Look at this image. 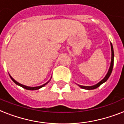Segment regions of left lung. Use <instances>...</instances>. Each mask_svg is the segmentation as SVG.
<instances>
[{
  "label": "left lung",
  "mask_w": 124,
  "mask_h": 124,
  "mask_svg": "<svg viewBox=\"0 0 124 124\" xmlns=\"http://www.w3.org/2000/svg\"><path fill=\"white\" fill-rule=\"evenodd\" d=\"M111 65L109 68V70L108 73H107L106 76H105V78L102 80L101 81H100L99 83H98L97 84H96L95 85H93V86H81V85H79V87H81V88L85 89V90H93V89H95L97 88H98L99 86H100L102 84H103L104 83H105L106 81L108 79V78H109L111 72H112L113 70V62H114V51H113V47L112 43H111Z\"/></svg>",
  "instance_id": "left-lung-1"
}]
</instances>
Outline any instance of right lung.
<instances>
[{
  "mask_svg": "<svg viewBox=\"0 0 124 124\" xmlns=\"http://www.w3.org/2000/svg\"><path fill=\"white\" fill-rule=\"evenodd\" d=\"M9 76H10L11 79H12V81H13L14 83H15L16 85H18V86H20L22 87L23 88L26 89V90H38V89L41 88H42V87H43V86H45V85H46V84H47V83H48V82H49V81H48L47 83H45V84H44V85H41V86H36V87H29V86H25V85H22V84H20V83H18L17 81H16L15 80V79H13V78H12V77L10 76V75H9Z\"/></svg>",
  "mask_w": 124,
  "mask_h": 124,
  "instance_id": "1",
  "label": "right lung"
}]
</instances>
